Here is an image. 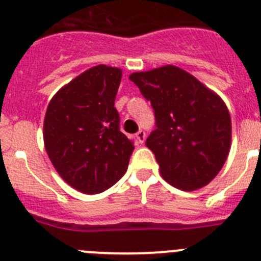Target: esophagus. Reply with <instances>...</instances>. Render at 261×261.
<instances>
[{
	"mask_svg": "<svg viewBox=\"0 0 261 261\" xmlns=\"http://www.w3.org/2000/svg\"><path fill=\"white\" fill-rule=\"evenodd\" d=\"M136 138H137L138 144H144L145 138H146V133L144 130H138L137 135H136Z\"/></svg>",
	"mask_w": 261,
	"mask_h": 261,
	"instance_id": "obj_1",
	"label": "esophagus"
}]
</instances>
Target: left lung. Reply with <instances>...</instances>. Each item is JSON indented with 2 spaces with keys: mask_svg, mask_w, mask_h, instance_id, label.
<instances>
[{
  "mask_svg": "<svg viewBox=\"0 0 261 261\" xmlns=\"http://www.w3.org/2000/svg\"><path fill=\"white\" fill-rule=\"evenodd\" d=\"M129 80L154 108L156 128L146 146L163 179L181 191L211 183L231 145V119L221 96L174 65L132 73Z\"/></svg>",
  "mask_w": 261,
  "mask_h": 261,
  "instance_id": "left-lung-1",
  "label": "left lung"
}]
</instances>
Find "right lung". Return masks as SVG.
Listing matches in <instances>:
<instances>
[{
  "label": "right lung",
  "instance_id": "obj_1",
  "mask_svg": "<svg viewBox=\"0 0 261 261\" xmlns=\"http://www.w3.org/2000/svg\"><path fill=\"white\" fill-rule=\"evenodd\" d=\"M121 69L96 65L57 91L44 117V146L53 167L86 195L114 186L128 168L135 149L120 132L115 98Z\"/></svg>",
  "mask_w": 261,
  "mask_h": 261
}]
</instances>
